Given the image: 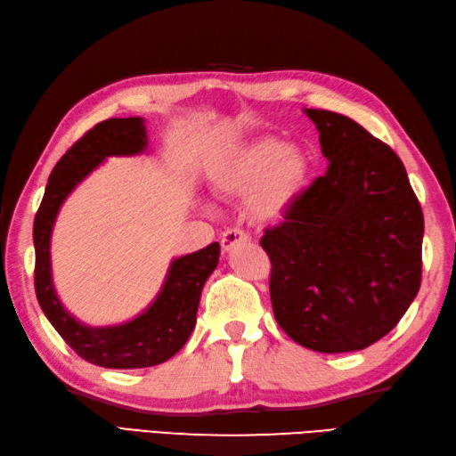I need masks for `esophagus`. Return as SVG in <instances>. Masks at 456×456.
<instances>
[{
	"mask_svg": "<svg viewBox=\"0 0 456 456\" xmlns=\"http://www.w3.org/2000/svg\"><path fill=\"white\" fill-rule=\"evenodd\" d=\"M248 240L249 238H248L246 232L228 230V232H224V234L220 236V246H222V249H224V252H230V249L234 248L236 244H240V241H248Z\"/></svg>",
	"mask_w": 456,
	"mask_h": 456,
	"instance_id": "obj_1",
	"label": "esophagus"
}]
</instances>
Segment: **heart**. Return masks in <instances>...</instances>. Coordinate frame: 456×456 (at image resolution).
I'll use <instances>...</instances> for the list:
<instances>
[{
	"instance_id": "1",
	"label": "heart",
	"mask_w": 456,
	"mask_h": 456,
	"mask_svg": "<svg viewBox=\"0 0 456 456\" xmlns=\"http://www.w3.org/2000/svg\"><path fill=\"white\" fill-rule=\"evenodd\" d=\"M311 155L272 135L230 145L208 167V184L218 197H244L256 224L277 226L299 207L311 183Z\"/></svg>"
}]
</instances>
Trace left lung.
Listing matches in <instances>:
<instances>
[{"mask_svg": "<svg viewBox=\"0 0 456 456\" xmlns=\"http://www.w3.org/2000/svg\"><path fill=\"white\" fill-rule=\"evenodd\" d=\"M327 173L262 248L273 314L305 348L362 350L392 330L421 285L423 212L402 159L346 116L305 108Z\"/></svg>", "mask_w": 456, "mask_h": 456, "instance_id": "1", "label": "left lung"}]
</instances>
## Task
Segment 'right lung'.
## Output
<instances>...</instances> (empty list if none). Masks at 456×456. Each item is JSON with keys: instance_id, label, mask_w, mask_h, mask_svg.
<instances>
[{"instance_id": "obj_1", "label": "right lung", "mask_w": 456, "mask_h": 456, "mask_svg": "<svg viewBox=\"0 0 456 456\" xmlns=\"http://www.w3.org/2000/svg\"><path fill=\"white\" fill-rule=\"evenodd\" d=\"M147 145L145 119L139 116L111 118L92 127L54 165L33 224L35 291L45 317L80 358L102 368H150L173 358L194 330L202 287L220 257L218 241L199 252L175 257L151 305L119 324L90 327L61 303L51 265V236L61 207L108 157L142 155Z\"/></svg>"}]
</instances>
